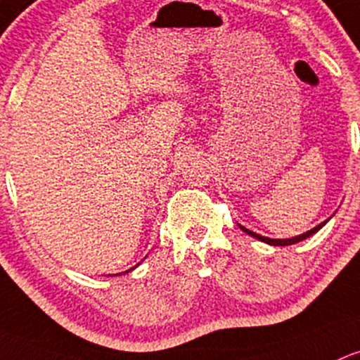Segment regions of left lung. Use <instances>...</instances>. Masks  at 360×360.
Instances as JSON below:
<instances>
[{
	"instance_id": "obj_1",
	"label": "left lung",
	"mask_w": 360,
	"mask_h": 360,
	"mask_svg": "<svg viewBox=\"0 0 360 360\" xmlns=\"http://www.w3.org/2000/svg\"><path fill=\"white\" fill-rule=\"evenodd\" d=\"M326 221H328V220H326ZM326 221H324V224L317 225V227H314L312 231L305 232V234H302V236L291 237V239H270V237H263V236H260V234H255V232L248 231L246 227H240V225H239V227L243 229V231L246 232V234H250V236L257 237V239H260V240H263V243H266V244H272V246H290V244L300 243V240H303V239H307V237H310V236H312V234H316V232L319 231V229H322V225H326Z\"/></svg>"
}]
</instances>
